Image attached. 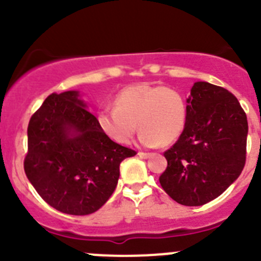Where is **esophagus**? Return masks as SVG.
<instances>
[{"instance_id":"esophagus-1","label":"esophagus","mask_w":261,"mask_h":261,"mask_svg":"<svg viewBox=\"0 0 261 261\" xmlns=\"http://www.w3.org/2000/svg\"><path fill=\"white\" fill-rule=\"evenodd\" d=\"M150 155H151V154H150V152H143V151L139 152V156L143 158V159H147V158H149Z\"/></svg>"}]
</instances>
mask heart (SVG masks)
<instances>
[{
  "mask_svg": "<svg viewBox=\"0 0 261 261\" xmlns=\"http://www.w3.org/2000/svg\"><path fill=\"white\" fill-rule=\"evenodd\" d=\"M187 120L188 107L183 94L174 88L150 83L126 87L116 96L115 109L97 115L98 127L110 140L127 145L139 126L141 144L149 147L175 143Z\"/></svg>",
  "mask_w": 261,
  "mask_h": 261,
  "instance_id": "1",
  "label": "heart"
}]
</instances>
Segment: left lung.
<instances>
[{
    "label": "left lung",
    "mask_w": 261,
    "mask_h": 261,
    "mask_svg": "<svg viewBox=\"0 0 261 261\" xmlns=\"http://www.w3.org/2000/svg\"><path fill=\"white\" fill-rule=\"evenodd\" d=\"M187 103L186 128L164 152L168 167L159 181L178 203L202 206L243 172L249 127L238 98L222 87L196 82Z\"/></svg>",
    "instance_id": "1"
}]
</instances>
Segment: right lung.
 Instances as JSON below:
<instances>
[{
    "instance_id": "add662e5",
    "label": "right lung",
    "mask_w": 261,
    "mask_h": 261,
    "mask_svg": "<svg viewBox=\"0 0 261 261\" xmlns=\"http://www.w3.org/2000/svg\"><path fill=\"white\" fill-rule=\"evenodd\" d=\"M135 150L110 140L78 91L51 93L30 118L26 177L41 198L67 215H91L114 193L120 164Z\"/></svg>"
}]
</instances>
